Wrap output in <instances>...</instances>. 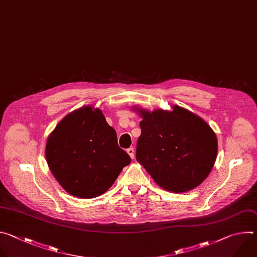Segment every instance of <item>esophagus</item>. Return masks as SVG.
<instances>
[{
  "label": "esophagus",
  "mask_w": 257,
  "mask_h": 257,
  "mask_svg": "<svg viewBox=\"0 0 257 257\" xmlns=\"http://www.w3.org/2000/svg\"><path fill=\"white\" fill-rule=\"evenodd\" d=\"M126 152H127V154L130 155V157H131L132 159H134V157H135V150H134V148H128V149L126 150Z\"/></svg>",
  "instance_id": "esophagus-1"
}]
</instances>
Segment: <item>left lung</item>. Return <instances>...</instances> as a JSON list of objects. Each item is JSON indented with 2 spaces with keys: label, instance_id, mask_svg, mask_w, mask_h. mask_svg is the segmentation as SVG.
Here are the masks:
<instances>
[{
  "label": "left lung",
  "instance_id": "1",
  "mask_svg": "<svg viewBox=\"0 0 257 257\" xmlns=\"http://www.w3.org/2000/svg\"><path fill=\"white\" fill-rule=\"evenodd\" d=\"M142 134L136 159L155 182L169 191H188L210 174L218 153L211 126L194 113L174 106L173 111L140 110Z\"/></svg>",
  "mask_w": 257,
  "mask_h": 257
}]
</instances>
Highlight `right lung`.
<instances>
[{
	"label": "right lung",
	"mask_w": 257,
	"mask_h": 257,
	"mask_svg": "<svg viewBox=\"0 0 257 257\" xmlns=\"http://www.w3.org/2000/svg\"><path fill=\"white\" fill-rule=\"evenodd\" d=\"M49 169L70 194L92 198L104 193L131 163L116 132L99 109L86 106L64 117L47 139Z\"/></svg>",
	"instance_id": "right-lung-1"
}]
</instances>
